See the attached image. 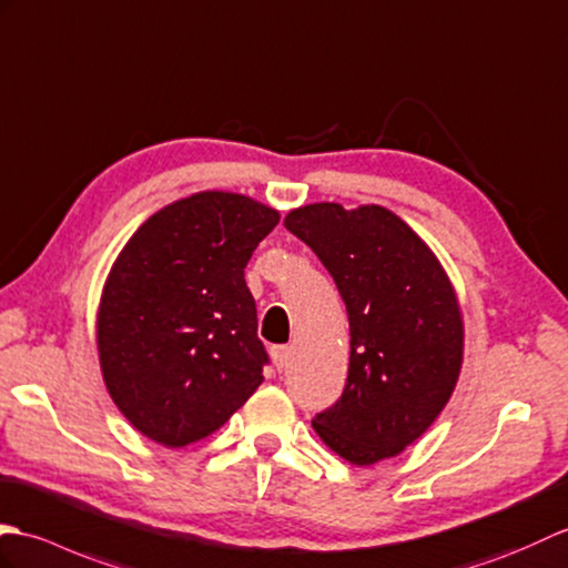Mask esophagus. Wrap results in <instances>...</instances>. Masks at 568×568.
<instances>
[{
  "instance_id": "esophagus-1",
  "label": "esophagus",
  "mask_w": 568,
  "mask_h": 568,
  "mask_svg": "<svg viewBox=\"0 0 568 568\" xmlns=\"http://www.w3.org/2000/svg\"><path fill=\"white\" fill-rule=\"evenodd\" d=\"M272 359H274V364H276V369H286V364H288V359H292V347L288 345H276V347H272Z\"/></svg>"
}]
</instances>
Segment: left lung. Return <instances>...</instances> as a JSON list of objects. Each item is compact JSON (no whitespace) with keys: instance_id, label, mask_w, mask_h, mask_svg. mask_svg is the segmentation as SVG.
I'll list each match as a JSON object with an SVG mask.
<instances>
[{"instance_id":"left-lung-1","label":"left lung","mask_w":568,"mask_h":568,"mask_svg":"<svg viewBox=\"0 0 568 568\" xmlns=\"http://www.w3.org/2000/svg\"><path fill=\"white\" fill-rule=\"evenodd\" d=\"M286 231L331 272L349 318L343 396L313 418L335 455L369 466L415 443L452 396L464 357L459 301L443 264L384 206L308 204Z\"/></svg>"}]
</instances>
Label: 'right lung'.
<instances>
[{"label": "right lung", "mask_w": 568, "mask_h": 568, "mask_svg": "<svg viewBox=\"0 0 568 568\" xmlns=\"http://www.w3.org/2000/svg\"><path fill=\"white\" fill-rule=\"evenodd\" d=\"M276 223L255 199L199 192L153 213L113 262L99 364L125 420L158 445L216 433L264 382L245 267Z\"/></svg>", "instance_id": "1"}]
</instances>
